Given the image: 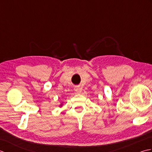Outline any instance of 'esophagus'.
<instances>
[{
    "label": "esophagus",
    "mask_w": 152,
    "mask_h": 152,
    "mask_svg": "<svg viewBox=\"0 0 152 152\" xmlns=\"http://www.w3.org/2000/svg\"><path fill=\"white\" fill-rule=\"evenodd\" d=\"M74 91H76L78 93H81L82 89L79 86H75V88H74Z\"/></svg>",
    "instance_id": "esophagus-1"
}]
</instances>
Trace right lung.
Returning <instances> with one entry per match:
<instances>
[{"label":"right lung","instance_id":"1","mask_svg":"<svg viewBox=\"0 0 152 152\" xmlns=\"http://www.w3.org/2000/svg\"><path fill=\"white\" fill-rule=\"evenodd\" d=\"M62 105H63V104H62V103H61V104H60V107H61V106H62Z\"/></svg>","mask_w":152,"mask_h":152}]
</instances>
